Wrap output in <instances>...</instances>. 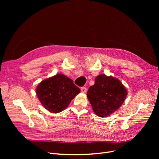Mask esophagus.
<instances>
[{
    "label": "esophagus",
    "mask_w": 159,
    "mask_h": 159,
    "mask_svg": "<svg viewBox=\"0 0 159 159\" xmlns=\"http://www.w3.org/2000/svg\"><path fill=\"white\" fill-rule=\"evenodd\" d=\"M86 87H82L81 88V92L82 93H86Z\"/></svg>",
    "instance_id": "esophagus-1"
}]
</instances>
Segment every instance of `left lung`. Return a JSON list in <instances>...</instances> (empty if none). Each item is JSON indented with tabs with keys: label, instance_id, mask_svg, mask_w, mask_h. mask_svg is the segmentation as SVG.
Here are the masks:
<instances>
[{
	"label": "left lung",
	"instance_id": "obj_1",
	"mask_svg": "<svg viewBox=\"0 0 159 159\" xmlns=\"http://www.w3.org/2000/svg\"><path fill=\"white\" fill-rule=\"evenodd\" d=\"M127 93L119 80L102 74L95 78V84L89 87L87 97L95 113L107 117L122 105Z\"/></svg>",
	"mask_w": 159,
	"mask_h": 159
}]
</instances>
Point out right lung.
<instances>
[{
  "instance_id": "right-lung-1",
  "label": "right lung",
  "mask_w": 159,
  "mask_h": 159,
  "mask_svg": "<svg viewBox=\"0 0 159 159\" xmlns=\"http://www.w3.org/2000/svg\"><path fill=\"white\" fill-rule=\"evenodd\" d=\"M80 91L71 79L62 74H57L42 81L37 88L36 93L47 110L57 113L65 110Z\"/></svg>"
}]
</instances>
